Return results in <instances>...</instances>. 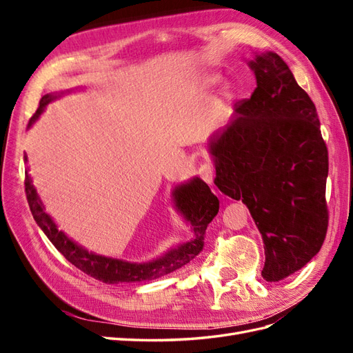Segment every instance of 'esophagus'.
Masks as SVG:
<instances>
[{
	"instance_id": "esophagus-1",
	"label": "esophagus",
	"mask_w": 353,
	"mask_h": 353,
	"mask_svg": "<svg viewBox=\"0 0 353 353\" xmlns=\"http://www.w3.org/2000/svg\"><path fill=\"white\" fill-rule=\"evenodd\" d=\"M199 176L205 181L206 184H212L213 181V166L210 163H203L199 169H197Z\"/></svg>"
}]
</instances>
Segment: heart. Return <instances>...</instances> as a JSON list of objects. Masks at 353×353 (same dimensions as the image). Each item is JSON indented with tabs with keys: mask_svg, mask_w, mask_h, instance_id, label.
<instances>
[{
	"mask_svg": "<svg viewBox=\"0 0 353 353\" xmlns=\"http://www.w3.org/2000/svg\"><path fill=\"white\" fill-rule=\"evenodd\" d=\"M221 82V77L218 73H205L201 74V77L199 78L197 81V87L199 90H203V91H208V90H212L213 87H216V85ZM223 95H225V99H231L232 97V90L231 87H228L225 90V92H223Z\"/></svg>",
	"mask_w": 353,
	"mask_h": 353,
	"instance_id": "heart-1",
	"label": "heart"
}]
</instances>
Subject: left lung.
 Instances as JSON below:
<instances>
[{
  "label": "left lung",
  "mask_w": 353,
  "mask_h": 353,
  "mask_svg": "<svg viewBox=\"0 0 353 353\" xmlns=\"http://www.w3.org/2000/svg\"><path fill=\"white\" fill-rule=\"evenodd\" d=\"M256 85L210 138L215 184L241 200L262 234L266 281L294 274L321 249L328 227V150L315 104L272 51L249 61Z\"/></svg>",
  "instance_id": "left-lung-1"
}]
</instances>
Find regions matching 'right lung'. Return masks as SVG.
I'll return each mask as SVG.
<instances>
[{
    "label": "right lung",
    "instance_id": "right-lung-1",
    "mask_svg": "<svg viewBox=\"0 0 353 353\" xmlns=\"http://www.w3.org/2000/svg\"><path fill=\"white\" fill-rule=\"evenodd\" d=\"M63 94L65 92L44 95L39 100V105L35 114L30 117L29 126H32V123L38 119L48 103L61 97ZM25 162H28L26 154ZM25 191L32 216L37 221L38 227L44 231L48 240L54 244V248L72 265L77 266L78 270L105 284L154 280L187 265L201 252L203 245H205L206 228L219 210L218 197L212 193L209 185L200 178H193L188 183L175 187L172 194L175 206L181 215L184 216V219L190 223L191 230H193V239L176 245L175 249H170L168 253L152 262L132 263L121 259L105 258V256L88 252L82 245H78L77 243L72 241L65 232L59 231L54 221L51 219V216L44 210V206H42V201L39 200L34 184H32V178L28 174V168L25 172Z\"/></svg>",
    "mask_w": 353,
    "mask_h": 353
}]
</instances>
